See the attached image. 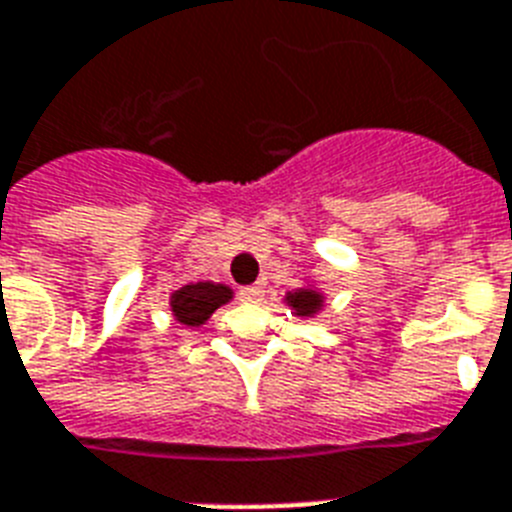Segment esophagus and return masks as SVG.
<instances>
[{
	"mask_svg": "<svg viewBox=\"0 0 512 512\" xmlns=\"http://www.w3.org/2000/svg\"><path fill=\"white\" fill-rule=\"evenodd\" d=\"M240 300L243 303H256V300L264 298V287L261 285H251V287H240Z\"/></svg>",
	"mask_w": 512,
	"mask_h": 512,
	"instance_id": "34e87169",
	"label": "esophagus"
}]
</instances>
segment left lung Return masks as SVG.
I'll use <instances>...</instances> for the list:
<instances>
[{"mask_svg": "<svg viewBox=\"0 0 512 512\" xmlns=\"http://www.w3.org/2000/svg\"><path fill=\"white\" fill-rule=\"evenodd\" d=\"M287 303L295 308V313L298 316H313L316 310H321V295L313 290H298V292H290L287 295Z\"/></svg>", "mask_w": 512, "mask_h": 512, "instance_id": "left-lung-1", "label": "left lung"}]
</instances>
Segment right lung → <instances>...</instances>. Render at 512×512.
I'll return each mask as SVG.
<instances>
[{
	"label": "right lung",
	"instance_id": "1",
	"mask_svg": "<svg viewBox=\"0 0 512 512\" xmlns=\"http://www.w3.org/2000/svg\"><path fill=\"white\" fill-rule=\"evenodd\" d=\"M230 298H233L230 287L214 285V282H196V285H186L173 292L170 308H173L176 321H181L183 326H202L214 310L225 305Z\"/></svg>",
	"mask_w": 512,
	"mask_h": 512
}]
</instances>
